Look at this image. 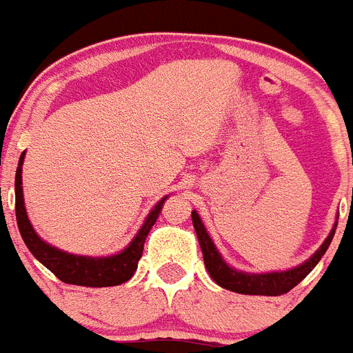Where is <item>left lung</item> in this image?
<instances>
[{
  "mask_svg": "<svg viewBox=\"0 0 353 353\" xmlns=\"http://www.w3.org/2000/svg\"><path fill=\"white\" fill-rule=\"evenodd\" d=\"M191 218H193L198 243H200V249H202L203 263H205L209 276L214 279V283L231 290V292L249 294V296H281V294H287L290 288L296 287L301 279L307 278L312 272L314 267L319 263L323 254L327 252L332 238L336 234L337 220H339V216H337L336 223L332 227V231L328 232L327 240L321 243V247L298 267H292V269L287 270H272V272H245V270L234 269L223 260V256L216 249L214 241L209 236L208 229L202 223V218L196 211L191 212Z\"/></svg>",
  "mask_w": 353,
  "mask_h": 353,
  "instance_id": "left-lung-1",
  "label": "left lung"
}]
</instances>
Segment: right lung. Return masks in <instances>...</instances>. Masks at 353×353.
Wrapping results in <instances>:
<instances>
[{
	"label": "right lung",
	"mask_w": 353,
	"mask_h": 353,
	"mask_svg": "<svg viewBox=\"0 0 353 353\" xmlns=\"http://www.w3.org/2000/svg\"><path fill=\"white\" fill-rule=\"evenodd\" d=\"M23 160H25V153H21V157H19V164H17L16 170V220L23 241L34 254V258L45 265L46 269L52 270L61 281L70 285L115 287V285L126 283L137 270L139 260L142 258L145 238L150 234L151 227L155 225L157 218H159L160 211L164 208V202L168 200V196H164L153 205L141 229L133 236V240L121 252L110 256L72 254V252H66V250L50 245L32 227L25 209V198H23Z\"/></svg>",
	"instance_id": "right-lung-1"
}]
</instances>
